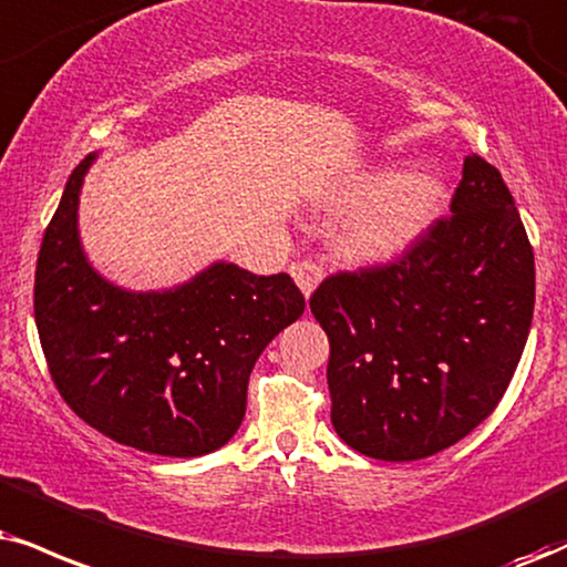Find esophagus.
<instances>
[{
    "mask_svg": "<svg viewBox=\"0 0 567 567\" xmlns=\"http://www.w3.org/2000/svg\"><path fill=\"white\" fill-rule=\"evenodd\" d=\"M291 276H295V281L299 289H302L305 297H310L312 291H316V286L320 284V278H323V268H320V262L316 260H299L291 265Z\"/></svg>",
    "mask_w": 567,
    "mask_h": 567,
    "instance_id": "obj_1",
    "label": "esophagus"
}]
</instances>
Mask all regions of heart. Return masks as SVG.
I'll list each match as a JSON object with an SVG mask.
<instances>
[{"instance_id":"heart-1","label":"heart","mask_w":567,"mask_h":567,"mask_svg":"<svg viewBox=\"0 0 567 567\" xmlns=\"http://www.w3.org/2000/svg\"><path fill=\"white\" fill-rule=\"evenodd\" d=\"M344 209L337 244L352 260H386L412 247L442 215L446 186L431 167L389 171L375 167L349 178L341 188Z\"/></svg>"}]
</instances>
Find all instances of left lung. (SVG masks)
Masks as SVG:
<instances>
[{"label":"left lung","instance_id":"1","mask_svg":"<svg viewBox=\"0 0 567 567\" xmlns=\"http://www.w3.org/2000/svg\"><path fill=\"white\" fill-rule=\"evenodd\" d=\"M450 209L400 257L333 272L310 297L331 341L333 429L386 463L429 457L484 423L534 318V249L497 167L465 157Z\"/></svg>","mask_w":567,"mask_h":567}]
</instances>
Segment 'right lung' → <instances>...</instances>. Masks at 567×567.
I'll use <instances>...</instances> for the list:
<instances>
[{
  "label": "right lung",
  "instance_id": "1",
  "mask_svg": "<svg viewBox=\"0 0 567 567\" xmlns=\"http://www.w3.org/2000/svg\"><path fill=\"white\" fill-rule=\"evenodd\" d=\"M96 155L70 173L41 239L33 316L68 408L117 444L199 457L234 436L262 349L305 312L291 276L215 262L173 291L134 295L91 270L79 194Z\"/></svg>",
  "mask_w": 567,
  "mask_h": 567
}]
</instances>
